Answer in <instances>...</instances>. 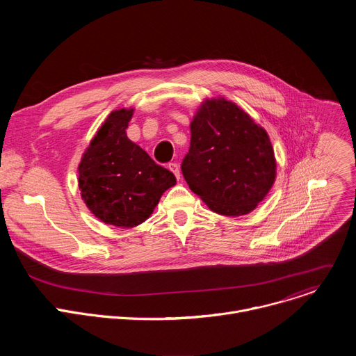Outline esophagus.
Masks as SVG:
<instances>
[{
  "instance_id": "1",
  "label": "esophagus",
  "mask_w": 356,
  "mask_h": 356,
  "mask_svg": "<svg viewBox=\"0 0 356 356\" xmlns=\"http://www.w3.org/2000/svg\"><path fill=\"white\" fill-rule=\"evenodd\" d=\"M169 169L176 176V179L179 180L180 179V168H179V165L176 162H172V163H169Z\"/></svg>"
}]
</instances>
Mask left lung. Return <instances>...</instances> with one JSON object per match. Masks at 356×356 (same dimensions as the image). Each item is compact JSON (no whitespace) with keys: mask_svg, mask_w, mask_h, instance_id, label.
Returning a JSON list of instances; mask_svg holds the SVG:
<instances>
[{"mask_svg":"<svg viewBox=\"0 0 356 356\" xmlns=\"http://www.w3.org/2000/svg\"><path fill=\"white\" fill-rule=\"evenodd\" d=\"M184 180L217 214L255 210L272 188L276 159L266 131L225 98L206 99L191 124Z\"/></svg>","mask_w":356,"mask_h":356,"instance_id":"8db88e82","label":"left lung"}]
</instances>
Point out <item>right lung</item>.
Listing matches in <instances>:
<instances>
[{
  "mask_svg": "<svg viewBox=\"0 0 356 356\" xmlns=\"http://www.w3.org/2000/svg\"><path fill=\"white\" fill-rule=\"evenodd\" d=\"M134 108L113 111L79 165V187L88 210L103 222L132 228L154 213L162 194L176 184L172 172L128 139Z\"/></svg>",
  "mask_w": 356,
  "mask_h": 356,
  "instance_id": "obj_1",
  "label": "right lung"
}]
</instances>
